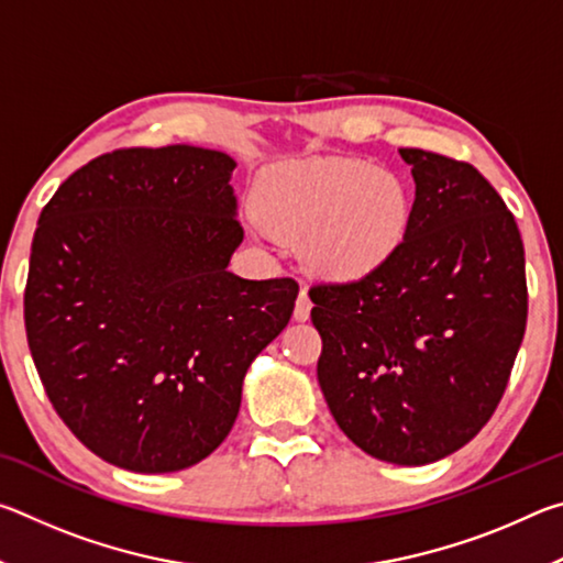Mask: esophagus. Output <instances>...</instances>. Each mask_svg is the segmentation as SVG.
Listing matches in <instances>:
<instances>
[{"label": "esophagus", "instance_id": "34e87169", "mask_svg": "<svg viewBox=\"0 0 563 563\" xmlns=\"http://www.w3.org/2000/svg\"><path fill=\"white\" fill-rule=\"evenodd\" d=\"M310 310H312V300H310V295L305 292V290H300V295H298V300H295V310H292V318L298 320V322H305V320H310Z\"/></svg>", "mask_w": 563, "mask_h": 563}]
</instances>
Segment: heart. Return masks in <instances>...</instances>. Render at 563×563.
<instances>
[{"label": "heart", "mask_w": 563, "mask_h": 563, "mask_svg": "<svg viewBox=\"0 0 563 563\" xmlns=\"http://www.w3.org/2000/svg\"><path fill=\"white\" fill-rule=\"evenodd\" d=\"M255 216L283 241H302L318 278L357 283L402 251L415 201L402 178L362 161L302 158L265 170Z\"/></svg>", "instance_id": "b5f03b06"}]
</instances>
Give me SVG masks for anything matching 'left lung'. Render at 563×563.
<instances>
[{
	"label": "left lung",
	"mask_w": 563,
	"mask_h": 563,
	"mask_svg": "<svg viewBox=\"0 0 563 563\" xmlns=\"http://www.w3.org/2000/svg\"><path fill=\"white\" fill-rule=\"evenodd\" d=\"M415 221L383 271L310 288L318 383L352 444L422 466L474 440L507 389L527 328L517 221L479 170L399 148Z\"/></svg>",
	"instance_id": "8db88e82"
}]
</instances>
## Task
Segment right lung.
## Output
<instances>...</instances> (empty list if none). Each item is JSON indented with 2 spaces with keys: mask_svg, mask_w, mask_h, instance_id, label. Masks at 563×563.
Masks as SVG:
<instances>
[{
  "mask_svg": "<svg viewBox=\"0 0 563 563\" xmlns=\"http://www.w3.org/2000/svg\"><path fill=\"white\" fill-rule=\"evenodd\" d=\"M233 168L188 144L113 151L40 216L24 292L36 373L76 440L121 470L206 460L290 322L298 283L228 271L243 243Z\"/></svg>",
  "mask_w": 563,
  "mask_h": 563,
  "instance_id": "obj_1",
  "label": "right lung"
}]
</instances>
